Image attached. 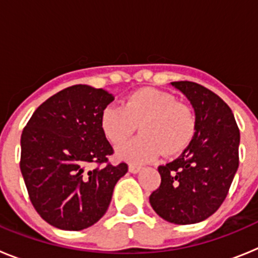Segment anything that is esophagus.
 Here are the masks:
<instances>
[{"mask_svg":"<svg viewBox=\"0 0 258 258\" xmlns=\"http://www.w3.org/2000/svg\"><path fill=\"white\" fill-rule=\"evenodd\" d=\"M140 170H141V166L133 165V164H131V165H129V172L131 173H138Z\"/></svg>","mask_w":258,"mask_h":258,"instance_id":"esophagus-1","label":"esophagus"}]
</instances>
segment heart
Listing matches in <instances>:
<instances>
[{"label": "heart", "mask_w": 258, "mask_h": 258, "mask_svg": "<svg viewBox=\"0 0 258 258\" xmlns=\"http://www.w3.org/2000/svg\"><path fill=\"white\" fill-rule=\"evenodd\" d=\"M140 125L142 133L117 147V155L133 163H145L161 152L183 151L197 132V115L174 95L145 88L125 98L121 106L109 104L102 111L101 126L113 145L127 140Z\"/></svg>", "instance_id": "obj_1"}]
</instances>
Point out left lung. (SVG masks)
I'll list each match as a JSON object with an SVG mask.
<instances>
[{"label":"left lung","mask_w":258,"mask_h":258,"mask_svg":"<svg viewBox=\"0 0 258 258\" xmlns=\"http://www.w3.org/2000/svg\"><path fill=\"white\" fill-rule=\"evenodd\" d=\"M197 115V132L181 156L157 168L161 183L150 204L175 225L207 220L226 198L239 166L240 133L232 111L209 89L191 81L170 83Z\"/></svg>","instance_id":"8db88e82"}]
</instances>
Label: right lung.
<instances>
[{
  "instance_id": "add662e5",
  "label": "right lung",
  "mask_w": 258,
  "mask_h": 258,
  "mask_svg": "<svg viewBox=\"0 0 258 258\" xmlns=\"http://www.w3.org/2000/svg\"><path fill=\"white\" fill-rule=\"evenodd\" d=\"M112 101L103 89L70 86L41 104L23 129L20 170L32 204L51 226L79 231L98 222L127 172L125 163H108L113 149L101 115ZM93 162L105 165L90 170Z\"/></svg>"
}]
</instances>
